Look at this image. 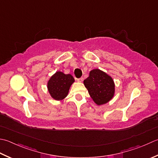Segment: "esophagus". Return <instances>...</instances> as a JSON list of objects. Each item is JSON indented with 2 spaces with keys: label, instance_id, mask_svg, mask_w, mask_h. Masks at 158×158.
Listing matches in <instances>:
<instances>
[{
  "label": "esophagus",
  "instance_id": "esophagus-1",
  "mask_svg": "<svg viewBox=\"0 0 158 158\" xmlns=\"http://www.w3.org/2000/svg\"><path fill=\"white\" fill-rule=\"evenodd\" d=\"M77 81L79 82V83L82 82V81H83V78H82V77H81V78H79V79H77Z\"/></svg>",
  "mask_w": 158,
  "mask_h": 158
}]
</instances>
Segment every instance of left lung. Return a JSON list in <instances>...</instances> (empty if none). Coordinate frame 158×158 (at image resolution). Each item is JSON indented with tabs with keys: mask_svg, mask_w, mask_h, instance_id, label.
<instances>
[{
	"mask_svg": "<svg viewBox=\"0 0 158 158\" xmlns=\"http://www.w3.org/2000/svg\"><path fill=\"white\" fill-rule=\"evenodd\" d=\"M89 94L97 106H103L112 99L115 94V83L110 75L100 69L89 71L83 81Z\"/></svg>",
	"mask_w": 158,
	"mask_h": 158,
	"instance_id": "left-lung-1",
	"label": "left lung"
}]
</instances>
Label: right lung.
<instances>
[{
  "label": "right lung",
  "mask_w": 158,
  "mask_h": 158,
  "mask_svg": "<svg viewBox=\"0 0 158 158\" xmlns=\"http://www.w3.org/2000/svg\"><path fill=\"white\" fill-rule=\"evenodd\" d=\"M75 82L70 74L57 71L48 79L47 89L51 97L56 101H61L69 94L70 86Z\"/></svg>",
  "instance_id": "add662e5"
}]
</instances>
